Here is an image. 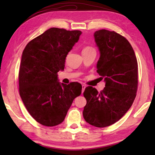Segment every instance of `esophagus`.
Masks as SVG:
<instances>
[{"label":"esophagus","mask_w":155,"mask_h":155,"mask_svg":"<svg viewBox=\"0 0 155 155\" xmlns=\"http://www.w3.org/2000/svg\"><path fill=\"white\" fill-rule=\"evenodd\" d=\"M85 88H86V85H82V93H83V91H84V90H85Z\"/></svg>","instance_id":"esophagus-1"}]
</instances>
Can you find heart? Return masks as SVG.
Returning a JSON list of instances; mask_svg holds the SVG:
<instances>
[{"label": "heart", "mask_w": 155, "mask_h": 155, "mask_svg": "<svg viewBox=\"0 0 155 155\" xmlns=\"http://www.w3.org/2000/svg\"><path fill=\"white\" fill-rule=\"evenodd\" d=\"M89 49H93V48H90V47H87V48H85L84 50H89ZM84 50H83V51H84Z\"/></svg>", "instance_id": "b5f03b06"}]
</instances>
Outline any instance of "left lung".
<instances>
[{"mask_svg":"<svg viewBox=\"0 0 155 155\" xmlns=\"http://www.w3.org/2000/svg\"><path fill=\"white\" fill-rule=\"evenodd\" d=\"M100 58L97 72L104 78L105 87L98 92L88 86L83 96L87 104L83 115L96 127H109L124 116L135 98L138 65L135 52L124 37L115 31L101 29L94 33Z\"/></svg>","mask_w":155,"mask_h":155,"instance_id":"obj_1","label":"left lung"}]
</instances>
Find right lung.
<instances>
[{"instance_id":"add662e5","label":"right lung","mask_w":155,"mask_h":155,"mask_svg":"<svg viewBox=\"0 0 155 155\" xmlns=\"http://www.w3.org/2000/svg\"><path fill=\"white\" fill-rule=\"evenodd\" d=\"M81 31L51 28L27 44L22 52L19 70V91L30 115L46 127L64 121L74 99L81 94L77 82H59L57 72L65 61Z\"/></svg>"}]
</instances>
